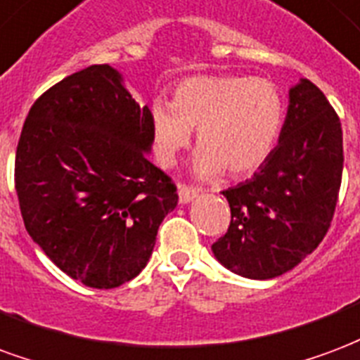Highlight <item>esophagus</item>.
<instances>
[{
	"label": "esophagus",
	"mask_w": 360,
	"mask_h": 360,
	"mask_svg": "<svg viewBox=\"0 0 360 360\" xmlns=\"http://www.w3.org/2000/svg\"><path fill=\"white\" fill-rule=\"evenodd\" d=\"M198 188L191 187V185H179V202L181 204H188L191 200L196 198Z\"/></svg>",
	"instance_id": "obj_1"
}]
</instances>
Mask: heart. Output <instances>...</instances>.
Here are the masks:
<instances>
[{"instance_id": "heart-1", "label": "heart", "mask_w": 360, "mask_h": 360, "mask_svg": "<svg viewBox=\"0 0 360 360\" xmlns=\"http://www.w3.org/2000/svg\"><path fill=\"white\" fill-rule=\"evenodd\" d=\"M282 118L275 84L248 76H193L175 87L173 101L154 98L148 106L154 153L164 166H172L198 127L194 169L202 177L257 169L275 146Z\"/></svg>"}]
</instances>
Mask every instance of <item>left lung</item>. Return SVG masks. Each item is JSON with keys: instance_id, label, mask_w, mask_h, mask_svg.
I'll list each match as a JSON object with an SVG mask.
<instances>
[{"instance_id": "left-lung-1", "label": "left lung", "mask_w": 360, "mask_h": 360, "mask_svg": "<svg viewBox=\"0 0 360 360\" xmlns=\"http://www.w3.org/2000/svg\"><path fill=\"white\" fill-rule=\"evenodd\" d=\"M343 172L336 110L313 82L290 89L278 145L252 179L223 191L231 225L212 244L217 262L246 278L294 269L328 233Z\"/></svg>"}]
</instances>
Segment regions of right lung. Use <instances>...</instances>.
<instances>
[{"mask_svg": "<svg viewBox=\"0 0 360 360\" xmlns=\"http://www.w3.org/2000/svg\"><path fill=\"white\" fill-rule=\"evenodd\" d=\"M148 106L108 65L49 87L24 120L15 188L24 227L63 273L98 290L145 269L177 206L169 175L146 158Z\"/></svg>", "mask_w": 360, "mask_h": 360, "instance_id": "add662e5", "label": "right lung"}]
</instances>
